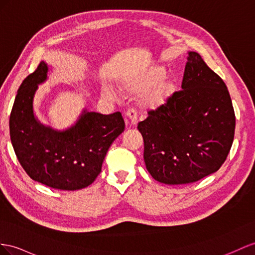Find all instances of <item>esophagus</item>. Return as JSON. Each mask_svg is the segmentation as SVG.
I'll return each mask as SVG.
<instances>
[{
	"mask_svg": "<svg viewBox=\"0 0 255 255\" xmlns=\"http://www.w3.org/2000/svg\"><path fill=\"white\" fill-rule=\"evenodd\" d=\"M126 122L131 124V125H136V123H138V113H136L135 110L130 109L127 111Z\"/></svg>",
	"mask_w": 255,
	"mask_h": 255,
	"instance_id": "esophagus-1",
	"label": "esophagus"
}]
</instances>
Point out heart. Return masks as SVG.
Segmentation results:
<instances>
[{
	"mask_svg": "<svg viewBox=\"0 0 255 255\" xmlns=\"http://www.w3.org/2000/svg\"><path fill=\"white\" fill-rule=\"evenodd\" d=\"M167 69L162 65H153L138 73L127 77L124 85L132 94H141L142 104L147 109H158L167 102L174 93L175 86L172 81L165 80ZM106 96H116L115 88L110 84L103 86Z\"/></svg>",
	"mask_w": 255,
	"mask_h": 255,
	"instance_id": "obj_1",
	"label": "heart"
}]
</instances>
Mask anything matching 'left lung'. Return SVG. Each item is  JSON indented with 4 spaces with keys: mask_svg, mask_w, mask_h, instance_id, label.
<instances>
[{
    "mask_svg": "<svg viewBox=\"0 0 255 255\" xmlns=\"http://www.w3.org/2000/svg\"><path fill=\"white\" fill-rule=\"evenodd\" d=\"M181 87L138 124L147 171L172 185L218 171L230 153L236 125L225 83L198 53L188 51Z\"/></svg>",
    "mask_w": 255,
    "mask_h": 255,
    "instance_id": "1",
    "label": "left lung"
}]
</instances>
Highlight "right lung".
Instances as JSON below:
<instances>
[{
	"mask_svg": "<svg viewBox=\"0 0 255 255\" xmlns=\"http://www.w3.org/2000/svg\"><path fill=\"white\" fill-rule=\"evenodd\" d=\"M48 71L42 61L19 87L9 117L10 141L32 180L56 190H81L100 173L109 147L125 130V122L120 112L103 115L84 109L67 129L44 125L35 116L33 101Z\"/></svg>",
	"mask_w": 255,
	"mask_h": 255,
	"instance_id": "right-lung-1",
	"label": "right lung"
}]
</instances>
